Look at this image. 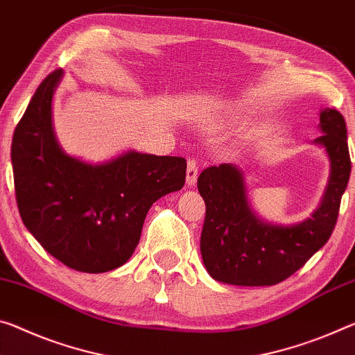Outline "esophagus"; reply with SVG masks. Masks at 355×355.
<instances>
[{
  "instance_id": "obj_1",
  "label": "esophagus",
  "mask_w": 355,
  "mask_h": 355,
  "mask_svg": "<svg viewBox=\"0 0 355 355\" xmlns=\"http://www.w3.org/2000/svg\"><path fill=\"white\" fill-rule=\"evenodd\" d=\"M196 180H198V162L194 159L188 161V171H187V184L188 187H193L196 184Z\"/></svg>"
}]
</instances>
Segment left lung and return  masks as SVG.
Segmentation results:
<instances>
[{"label": "left lung", "mask_w": 355, "mask_h": 355, "mask_svg": "<svg viewBox=\"0 0 355 355\" xmlns=\"http://www.w3.org/2000/svg\"><path fill=\"white\" fill-rule=\"evenodd\" d=\"M322 136L314 142L329 153L331 175L324 200L295 226H273L251 211L245 180L232 164L207 167L198 178L205 202L200 252L211 278L235 286H273L300 270L334 232L341 196L351 175L346 121L338 110L320 112Z\"/></svg>", "instance_id": "1"}]
</instances>
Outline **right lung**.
<instances>
[{
	"label": "right lung",
	"instance_id": "right-lung-1",
	"mask_svg": "<svg viewBox=\"0 0 355 355\" xmlns=\"http://www.w3.org/2000/svg\"><path fill=\"white\" fill-rule=\"evenodd\" d=\"M63 69L44 78L12 139L21 221L66 267L104 273L123 266L155 202L183 188L187 159L137 151L92 166L67 156L52 129V98Z\"/></svg>",
	"mask_w": 355,
	"mask_h": 355
}]
</instances>
